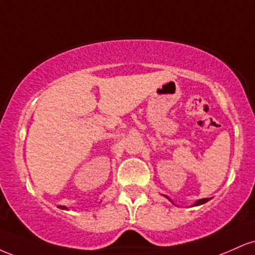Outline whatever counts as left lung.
<instances>
[{
  "instance_id": "1",
  "label": "left lung",
  "mask_w": 255,
  "mask_h": 255,
  "mask_svg": "<svg viewBox=\"0 0 255 255\" xmlns=\"http://www.w3.org/2000/svg\"><path fill=\"white\" fill-rule=\"evenodd\" d=\"M164 197H165L166 199H168V200H169V201H171V203H172V204H174V201H172L170 198H169V197H166V195H164ZM209 200H210V198H204V199H199V200H197V201H195V203H194V204H193L191 207H193V206H199V205H203V204H205V203H207V201H209Z\"/></svg>"
}]
</instances>
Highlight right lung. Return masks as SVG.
Instances as JSON below:
<instances>
[{
  "label": "right lung",
  "instance_id": "right-lung-1",
  "mask_svg": "<svg viewBox=\"0 0 255 255\" xmlns=\"http://www.w3.org/2000/svg\"><path fill=\"white\" fill-rule=\"evenodd\" d=\"M58 209H62V210H68V207H66V206H62V205H60V206H58Z\"/></svg>",
  "mask_w": 255,
  "mask_h": 255
}]
</instances>
